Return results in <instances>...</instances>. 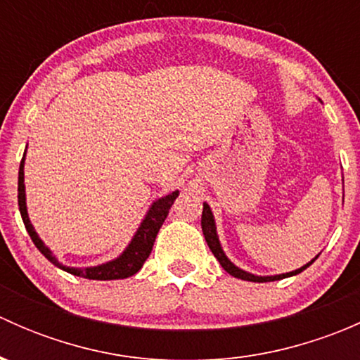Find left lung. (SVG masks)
Segmentation results:
<instances>
[{
    "label": "left lung",
    "mask_w": 360,
    "mask_h": 360,
    "mask_svg": "<svg viewBox=\"0 0 360 360\" xmlns=\"http://www.w3.org/2000/svg\"><path fill=\"white\" fill-rule=\"evenodd\" d=\"M202 231H203V237H205L207 245H209V249L212 250V254H214V256H216V259L219 261L221 266H223L224 270L228 271V274L233 275V277H237V278H242V281H249V282H274V281H281V278H285V277H292V275H297V274H301V271H303V270H307V268L310 266V264L314 263V261L319 257V254H317V256H315L314 259L308 261L307 264H303V266L297 268V270L289 271V274L264 275V277H261V275H254V274H249V271L242 270V268H238L237 264H233L230 259H228V256H226V254H224L223 248H221L219 237H217L214 214H212V210H210L209 203H205V202H203V210H202Z\"/></svg>",
    "instance_id": "left-lung-1"
}]
</instances>
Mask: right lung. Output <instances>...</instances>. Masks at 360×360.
<instances>
[{
  "instance_id": "obj_1",
  "label": "right lung",
  "mask_w": 360,
  "mask_h": 360,
  "mask_svg": "<svg viewBox=\"0 0 360 360\" xmlns=\"http://www.w3.org/2000/svg\"><path fill=\"white\" fill-rule=\"evenodd\" d=\"M24 163H25V153L22 157L19 167V210L22 221L25 224V230H27L29 237L34 242V245L38 248L39 252L46 257L52 264H56L60 270L68 271V274L76 275V277L90 278V281H116V278H127L136 275L141 270V266L144 264V261L150 257L151 249H153L155 238H157L158 230L162 228L163 221L169 216V209L172 207L174 200L177 198L179 191H172V193L165 195V197L158 198L150 205L146 216L141 221L139 228L134 233L132 240L129 242L125 250L120 254L115 259L106 261L103 264H97V266H85V268H75V266H66V264L60 263L53 252L45 245V242L39 238V235L36 233L34 226L31 224L27 214V205H25V184H24Z\"/></svg>"
}]
</instances>
